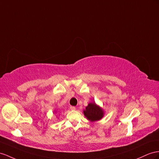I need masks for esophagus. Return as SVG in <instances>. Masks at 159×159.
I'll return each instance as SVG.
<instances>
[{"instance_id": "34e87169", "label": "esophagus", "mask_w": 159, "mask_h": 159, "mask_svg": "<svg viewBox=\"0 0 159 159\" xmlns=\"http://www.w3.org/2000/svg\"><path fill=\"white\" fill-rule=\"evenodd\" d=\"M70 108L71 110H72V111H75V109H76V107H74V106H70Z\"/></svg>"}]
</instances>
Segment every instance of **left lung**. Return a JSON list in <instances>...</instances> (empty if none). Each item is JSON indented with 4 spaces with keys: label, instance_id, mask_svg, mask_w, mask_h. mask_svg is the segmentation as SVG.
I'll list each match as a JSON object with an SVG mask.
<instances>
[{
    "label": "left lung",
    "instance_id": "left-lung-1",
    "mask_svg": "<svg viewBox=\"0 0 159 159\" xmlns=\"http://www.w3.org/2000/svg\"><path fill=\"white\" fill-rule=\"evenodd\" d=\"M84 116L91 121H95L101 120L104 116L103 109L97 105L95 102L89 103L83 111Z\"/></svg>",
    "mask_w": 159,
    "mask_h": 159
}]
</instances>
